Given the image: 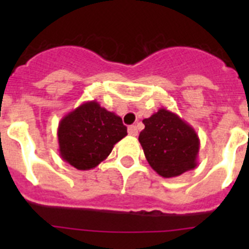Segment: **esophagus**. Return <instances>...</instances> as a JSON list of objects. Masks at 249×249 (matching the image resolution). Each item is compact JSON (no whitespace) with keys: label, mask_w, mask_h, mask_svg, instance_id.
<instances>
[{"label":"esophagus","mask_w":249,"mask_h":249,"mask_svg":"<svg viewBox=\"0 0 249 249\" xmlns=\"http://www.w3.org/2000/svg\"><path fill=\"white\" fill-rule=\"evenodd\" d=\"M128 135L132 137H136L138 135V128L137 126H129L128 127Z\"/></svg>","instance_id":"34e87169"}]
</instances>
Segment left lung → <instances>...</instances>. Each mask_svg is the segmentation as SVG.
Masks as SVG:
<instances>
[{
    "label": "left lung",
    "instance_id": "1",
    "mask_svg": "<svg viewBox=\"0 0 249 249\" xmlns=\"http://www.w3.org/2000/svg\"><path fill=\"white\" fill-rule=\"evenodd\" d=\"M143 123L138 141L158 175L172 178L197 167L199 138L191 124L166 108L144 118Z\"/></svg>",
    "mask_w": 249,
    "mask_h": 249
}]
</instances>
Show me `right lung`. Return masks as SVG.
Listing matches in <instances>:
<instances>
[{
  "instance_id": "right-lung-1",
  "label": "right lung",
  "mask_w": 249,
  "mask_h": 249,
  "mask_svg": "<svg viewBox=\"0 0 249 249\" xmlns=\"http://www.w3.org/2000/svg\"><path fill=\"white\" fill-rule=\"evenodd\" d=\"M126 136L127 127L120 116L97 101L83 102L59 122V156L74 168L89 171L108 157L114 144Z\"/></svg>"
}]
</instances>
